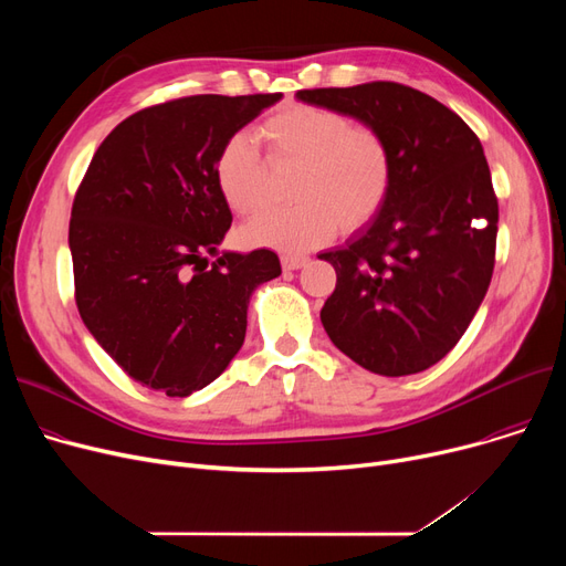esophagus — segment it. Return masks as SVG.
Segmentation results:
<instances>
[{"label":"esophagus","mask_w":566,"mask_h":566,"mask_svg":"<svg viewBox=\"0 0 566 566\" xmlns=\"http://www.w3.org/2000/svg\"><path fill=\"white\" fill-rule=\"evenodd\" d=\"M307 263H310L307 256H298V254H284L282 256V268H284V271H298V268H303Z\"/></svg>","instance_id":"esophagus-1"}]
</instances>
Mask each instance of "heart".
<instances>
[{
  "instance_id": "heart-1",
  "label": "heart",
  "mask_w": 566,
  "mask_h": 566,
  "mask_svg": "<svg viewBox=\"0 0 566 566\" xmlns=\"http://www.w3.org/2000/svg\"><path fill=\"white\" fill-rule=\"evenodd\" d=\"M268 156L298 165L289 211H273L243 227V243L286 254L314 250L342 231L369 224L392 190L395 163L385 137L369 126L314 105H289L261 126ZM268 165L250 133L231 135L216 160V184L231 211L252 216L265 203Z\"/></svg>"
}]
</instances>
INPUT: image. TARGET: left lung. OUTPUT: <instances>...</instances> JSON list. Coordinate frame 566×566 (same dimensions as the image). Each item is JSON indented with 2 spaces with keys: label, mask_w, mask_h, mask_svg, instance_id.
<instances>
[{
  "label": "left lung",
  "mask_w": 566,
  "mask_h": 566,
  "mask_svg": "<svg viewBox=\"0 0 566 566\" xmlns=\"http://www.w3.org/2000/svg\"><path fill=\"white\" fill-rule=\"evenodd\" d=\"M295 98L378 130L395 163L380 213L318 254L337 273L323 328L374 374L424 371L457 346L491 284L497 199L482 142L450 107L397 82Z\"/></svg>",
  "instance_id": "8db88e82"
}]
</instances>
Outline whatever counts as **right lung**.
I'll list each match as a JSON object with an SVG mask.
<instances>
[{"label":"right lung","mask_w":566,"mask_h":566,"mask_svg":"<svg viewBox=\"0 0 566 566\" xmlns=\"http://www.w3.org/2000/svg\"><path fill=\"white\" fill-rule=\"evenodd\" d=\"M280 98L206 94L146 107L105 137L75 195L80 316L118 367L167 397H190L229 367L252 293L282 273L271 250H218L231 211L216 184L224 142Z\"/></svg>","instance_id":"obj_1"}]
</instances>
